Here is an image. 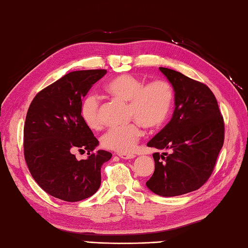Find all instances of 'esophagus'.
<instances>
[{
  "label": "esophagus",
  "instance_id": "esophagus-1",
  "mask_svg": "<svg viewBox=\"0 0 248 248\" xmlns=\"http://www.w3.org/2000/svg\"><path fill=\"white\" fill-rule=\"evenodd\" d=\"M118 156L122 159H125V160H127V159H134L136 156L134 154H127V153H119Z\"/></svg>",
  "mask_w": 248,
  "mask_h": 248
}]
</instances>
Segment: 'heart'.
Here are the masks:
<instances>
[{"label": "heart", "mask_w": 248, "mask_h": 248, "mask_svg": "<svg viewBox=\"0 0 248 248\" xmlns=\"http://www.w3.org/2000/svg\"><path fill=\"white\" fill-rule=\"evenodd\" d=\"M105 90L117 100L127 103V115L135 122L109 128L102 136V145L119 153H128L135 148L142 136L141 125L147 129H155L166 122L174 102V89L169 81L144 80L130 74L115 76L109 80ZM80 115L91 129L101 126L100 101L90 93L81 102Z\"/></svg>", "instance_id": "obj_1"}]
</instances>
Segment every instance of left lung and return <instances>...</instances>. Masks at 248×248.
Listing matches in <instances>:
<instances>
[{
	"instance_id": "obj_1",
	"label": "left lung",
	"mask_w": 248,
	"mask_h": 248,
	"mask_svg": "<svg viewBox=\"0 0 248 248\" xmlns=\"http://www.w3.org/2000/svg\"><path fill=\"white\" fill-rule=\"evenodd\" d=\"M175 92L170 122L147 146L170 150L155 153V170L147 188L160 196H178L200 189L210 177L224 143V120L209 88L183 73L159 68Z\"/></svg>"
}]
</instances>
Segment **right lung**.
I'll return each instance as SVG.
<instances>
[{
  "label": "right lung",
  "instance_id": "right-lung-1",
  "mask_svg": "<svg viewBox=\"0 0 248 248\" xmlns=\"http://www.w3.org/2000/svg\"><path fill=\"white\" fill-rule=\"evenodd\" d=\"M106 70L73 71L41 90L31 101L24 124V157L36 183L64 202L88 199L101 186V168L111 153L93 150L97 139L80 115L81 100ZM75 150H87L78 161Z\"/></svg>",
  "mask_w": 248,
  "mask_h": 248
}]
</instances>
